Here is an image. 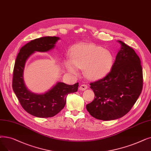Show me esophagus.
<instances>
[{"mask_svg": "<svg viewBox=\"0 0 151 151\" xmlns=\"http://www.w3.org/2000/svg\"><path fill=\"white\" fill-rule=\"evenodd\" d=\"M87 88H88V85L85 84H81V86L79 87V89L80 91H84V90H86Z\"/></svg>", "mask_w": 151, "mask_h": 151, "instance_id": "esophagus-1", "label": "esophagus"}]
</instances>
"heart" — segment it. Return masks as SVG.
Returning <instances> with one entry per match:
<instances>
[{
    "mask_svg": "<svg viewBox=\"0 0 151 151\" xmlns=\"http://www.w3.org/2000/svg\"><path fill=\"white\" fill-rule=\"evenodd\" d=\"M71 59L67 60L65 67L74 75H78V68H85L86 75L97 80L106 75L114 64V56L103 47L93 44H81L71 48Z\"/></svg>",
    "mask_w": 151,
    "mask_h": 151,
    "instance_id": "1",
    "label": "heart"
}]
</instances>
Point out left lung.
I'll return each mask as SVG.
<instances>
[{"label": "left lung", "instance_id": "left-lung-1", "mask_svg": "<svg viewBox=\"0 0 151 151\" xmlns=\"http://www.w3.org/2000/svg\"><path fill=\"white\" fill-rule=\"evenodd\" d=\"M122 47L109 73L90 83L94 99L86 105L91 116L112 120L125 115L141 93L143 85L140 58L133 48L122 41Z\"/></svg>", "mask_w": 151, "mask_h": 151}]
</instances>
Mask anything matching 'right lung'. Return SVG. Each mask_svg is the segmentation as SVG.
Wrapping results in <instances>:
<instances>
[{"label":"right lung","instance_id":"1","mask_svg":"<svg viewBox=\"0 0 151 151\" xmlns=\"http://www.w3.org/2000/svg\"><path fill=\"white\" fill-rule=\"evenodd\" d=\"M58 37H42L26 44L17 57L13 74L12 88L21 106L25 111L39 118L52 117L59 113L66 104L68 94L76 92L78 83L69 85L58 82L51 89L42 94L32 93L26 87L23 70L27 58L35 51L46 52L55 46Z\"/></svg>","mask_w":151,"mask_h":151}]
</instances>
